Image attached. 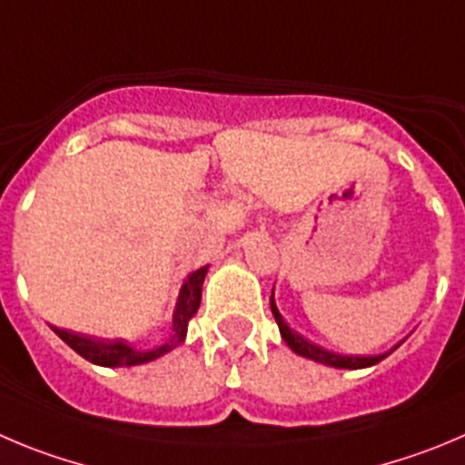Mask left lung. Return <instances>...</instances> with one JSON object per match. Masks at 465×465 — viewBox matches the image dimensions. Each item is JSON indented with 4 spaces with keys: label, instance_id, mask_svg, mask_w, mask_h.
I'll return each mask as SVG.
<instances>
[{
    "label": "left lung",
    "instance_id": "left-lung-1",
    "mask_svg": "<svg viewBox=\"0 0 465 465\" xmlns=\"http://www.w3.org/2000/svg\"><path fill=\"white\" fill-rule=\"evenodd\" d=\"M271 310H272V316H275L277 325H280L282 340L289 344V349L296 351L298 355H305V358L316 360V362H321V364H331V367H340V370H362V367H371V364L381 362V360L388 355V353L371 355V358H364L362 355V358H360V355H337V353H332V351H325V349H321V346L310 344L307 340H302L298 332H293L292 328L284 323V319L280 316V312H277L272 298H271Z\"/></svg>",
    "mask_w": 465,
    "mask_h": 465
}]
</instances>
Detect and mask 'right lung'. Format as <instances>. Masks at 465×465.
Returning <instances> with one entry per match:
<instances>
[{
  "label": "right lung",
  "mask_w": 465,
  "mask_h": 465,
  "mask_svg": "<svg viewBox=\"0 0 465 465\" xmlns=\"http://www.w3.org/2000/svg\"><path fill=\"white\" fill-rule=\"evenodd\" d=\"M206 268L208 266L194 271L193 275L188 277V282L183 284V289H181L179 305H176V312H173L172 337H169V341H164L163 346H155V349L151 351H140L133 349V346H128L121 340H91V337L62 331V328H52V331L62 337L75 353H80L82 358L89 360V362L101 364V367H133V364L149 362V360H155L160 358V355L169 353L172 349H176V346L185 340L190 319L197 314L199 302H202V284L203 277H206Z\"/></svg>",
  "instance_id": "obj_1"
}]
</instances>
